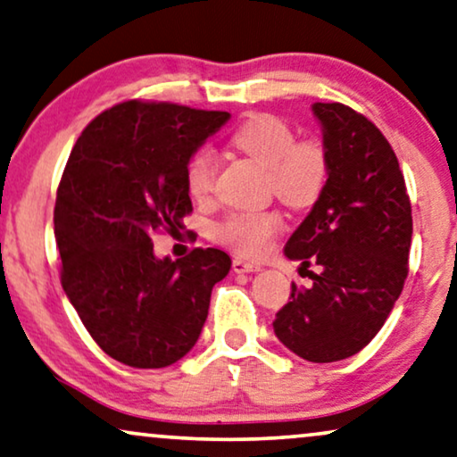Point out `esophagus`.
Listing matches in <instances>:
<instances>
[{"instance_id": "1", "label": "esophagus", "mask_w": 457, "mask_h": 457, "mask_svg": "<svg viewBox=\"0 0 457 457\" xmlns=\"http://www.w3.org/2000/svg\"><path fill=\"white\" fill-rule=\"evenodd\" d=\"M231 269H234V272H256V270H261V264L246 262V261H242V258H236V261L231 262Z\"/></svg>"}]
</instances>
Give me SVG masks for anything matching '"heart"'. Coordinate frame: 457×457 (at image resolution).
Instances as JSON below:
<instances>
[{"instance_id": "1", "label": "heart", "mask_w": 457, "mask_h": 457, "mask_svg": "<svg viewBox=\"0 0 457 457\" xmlns=\"http://www.w3.org/2000/svg\"><path fill=\"white\" fill-rule=\"evenodd\" d=\"M231 147L267 168L269 188L294 209L312 207L328 182V154L318 139H295L294 129L272 114H252L231 133ZM217 162L211 147H199L185 166V185L195 201H209L215 193ZM283 217L275 209L234 211L213 234L240 256L267 254Z\"/></svg>"}]
</instances>
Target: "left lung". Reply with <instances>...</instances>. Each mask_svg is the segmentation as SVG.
<instances>
[{"label":"left lung","mask_w":457,"mask_h":457,"mask_svg":"<svg viewBox=\"0 0 457 457\" xmlns=\"http://www.w3.org/2000/svg\"><path fill=\"white\" fill-rule=\"evenodd\" d=\"M312 111L322 125L328 182L285 256L320 272H310V287L291 283L272 328L297 357L332 363L370 345L403 294L412 209L396 154L370 119L340 102H316Z\"/></svg>","instance_id":"8db88e82"}]
</instances>
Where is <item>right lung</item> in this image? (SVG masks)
Returning a JSON list of instances; mask_svg holds the SVG:
<instances>
[{
	"label": "right lung",
	"mask_w": 457,
	"mask_h": 457,
	"mask_svg": "<svg viewBox=\"0 0 457 457\" xmlns=\"http://www.w3.org/2000/svg\"><path fill=\"white\" fill-rule=\"evenodd\" d=\"M229 112L129 100L100 112L71 149L54 203L61 285L108 357L160 370L193 349L223 250L155 258L152 237L193 211L185 166Z\"/></svg>",
	"instance_id": "1"
}]
</instances>
